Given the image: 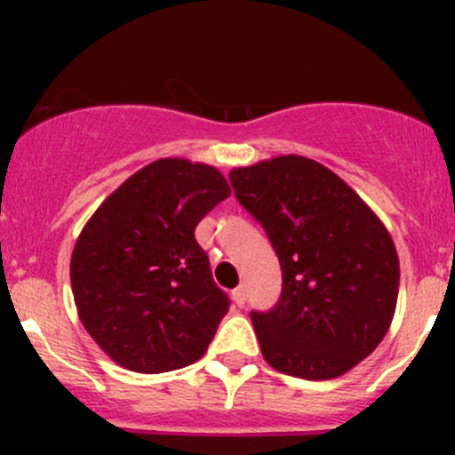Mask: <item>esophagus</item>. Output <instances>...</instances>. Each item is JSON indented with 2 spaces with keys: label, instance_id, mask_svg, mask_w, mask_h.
<instances>
[{
  "label": "esophagus",
  "instance_id": "1",
  "mask_svg": "<svg viewBox=\"0 0 455 455\" xmlns=\"http://www.w3.org/2000/svg\"><path fill=\"white\" fill-rule=\"evenodd\" d=\"M233 301H235L237 308H244V304H246L244 286H240V288H235V291H233Z\"/></svg>",
  "mask_w": 455,
  "mask_h": 455
}]
</instances>
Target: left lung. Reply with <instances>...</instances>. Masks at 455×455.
<instances>
[{"instance_id":"1","label":"left lung","mask_w":455,"mask_h":455,"mask_svg":"<svg viewBox=\"0 0 455 455\" xmlns=\"http://www.w3.org/2000/svg\"><path fill=\"white\" fill-rule=\"evenodd\" d=\"M228 178L282 264V299L251 313L266 363L308 380L350 371L383 341L396 310L401 268L385 224L306 156H275Z\"/></svg>"}]
</instances>
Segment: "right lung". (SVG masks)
Instances as JSON below:
<instances>
[{
	"label": "right lung",
	"instance_id": "1",
	"mask_svg": "<svg viewBox=\"0 0 455 455\" xmlns=\"http://www.w3.org/2000/svg\"><path fill=\"white\" fill-rule=\"evenodd\" d=\"M228 196L211 164L160 158L87 220L72 251V295L87 334L114 363L160 374L204 356L228 297L194 231Z\"/></svg>",
	"mask_w": 455,
	"mask_h": 455
}]
</instances>
